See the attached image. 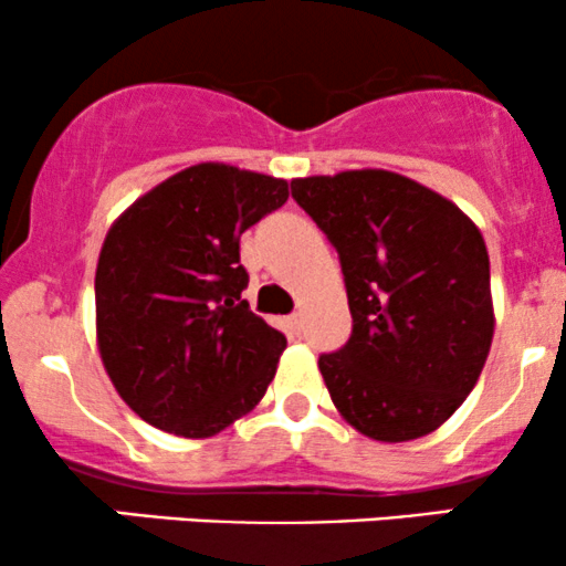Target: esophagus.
Returning a JSON list of instances; mask_svg holds the SVG:
<instances>
[{
  "label": "esophagus",
  "mask_w": 566,
  "mask_h": 566,
  "mask_svg": "<svg viewBox=\"0 0 566 566\" xmlns=\"http://www.w3.org/2000/svg\"><path fill=\"white\" fill-rule=\"evenodd\" d=\"M284 327H287L290 335H301L303 333V314H290L287 319H284Z\"/></svg>",
  "instance_id": "obj_1"
}]
</instances>
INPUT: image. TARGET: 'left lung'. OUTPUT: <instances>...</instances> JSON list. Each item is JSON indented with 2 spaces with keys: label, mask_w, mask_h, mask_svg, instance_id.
<instances>
[{
  "label": "left lung",
  "mask_w": 566,
  "mask_h": 566,
  "mask_svg": "<svg viewBox=\"0 0 566 566\" xmlns=\"http://www.w3.org/2000/svg\"><path fill=\"white\" fill-rule=\"evenodd\" d=\"M337 250L354 329L319 356L337 412L378 441L437 431L465 401L495 333L490 255L450 199L386 170L292 180Z\"/></svg>",
  "instance_id": "8db88e82"
}]
</instances>
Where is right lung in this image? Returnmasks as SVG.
Returning a JSON list of instances; mask_svg holds the SVG:
<instances>
[{"instance_id": "1", "label": "right lung", "mask_w": 566, "mask_h": 566, "mask_svg": "<svg viewBox=\"0 0 566 566\" xmlns=\"http://www.w3.org/2000/svg\"><path fill=\"white\" fill-rule=\"evenodd\" d=\"M287 197V180L207 161L112 226L95 271L97 346L146 423L212 437L263 399L287 337L242 301L239 239Z\"/></svg>"}]
</instances>
